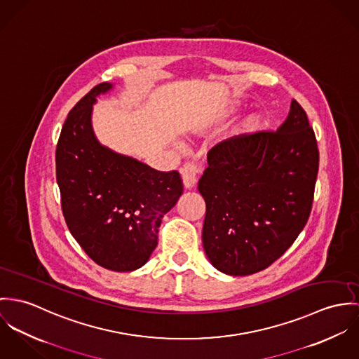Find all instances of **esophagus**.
I'll use <instances>...</instances> for the list:
<instances>
[{"label":"esophagus","instance_id":"esophagus-1","mask_svg":"<svg viewBox=\"0 0 359 359\" xmlns=\"http://www.w3.org/2000/svg\"><path fill=\"white\" fill-rule=\"evenodd\" d=\"M201 166L197 163H187L182 168L180 173H182V179H183V184L186 190H191L198 179V175L201 173Z\"/></svg>","mask_w":359,"mask_h":359}]
</instances>
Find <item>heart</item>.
Masks as SVG:
<instances>
[{
  "mask_svg": "<svg viewBox=\"0 0 359 359\" xmlns=\"http://www.w3.org/2000/svg\"><path fill=\"white\" fill-rule=\"evenodd\" d=\"M259 126H260V118L257 117V116H252V117H249L248 120L243 122V125H242V130L243 132H255V130H257L259 129Z\"/></svg>",
  "mask_w": 359,
  "mask_h": 359,
  "instance_id": "b5f03b06",
  "label": "heart"
}]
</instances>
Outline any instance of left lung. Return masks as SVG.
<instances>
[{"label": "left lung", "instance_id": "8db88e82", "mask_svg": "<svg viewBox=\"0 0 359 359\" xmlns=\"http://www.w3.org/2000/svg\"><path fill=\"white\" fill-rule=\"evenodd\" d=\"M318 165L316 133L294 99L277 130L216 144L198 182L206 203L202 243L212 266L243 277L279 259L307 224Z\"/></svg>", "mask_w": 359, "mask_h": 359}]
</instances>
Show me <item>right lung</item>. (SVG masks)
Returning <instances> with one entry per match:
<instances>
[{
    "label": "right lung",
    "instance_id": "add662e5",
    "mask_svg": "<svg viewBox=\"0 0 359 359\" xmlns=\"http://www.w3.org/2000/svg\"><path fill=\"white\" fill-rule=\"evenodd\" d=\"M111 89L110 82L96 85L69 113L56 147V180L72 236L96 264L126 273L150 259L183 183L176 170H156L99 143L92 110Z\"/></svg>",
    "mask_w": 359,
    "mask_h": 359
}]
</instances>
